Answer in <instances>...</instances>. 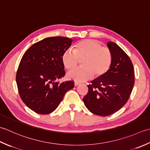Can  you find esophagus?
I'll use <instances>...</instances> for the list:
<instances>
[{"mask_svg":"<svg viewBox=\"0 0 150 150\" xmlns=\"http://www.w3.org/2000/svg\"><path fill=\"white\" fill-rule=\"evenodd\" d=\"M79 84H80V83H79V82H77V81H75L74 82V85H75V86H78V85H79Z\"/></svg>","mask_w":150,"mask_h":150,"instance_id":"1","label":"esophagus"}]
</instances>
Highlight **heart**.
I'll use <instances>...</instances> for the list:
<instances>
[{
    "label": "heart",
    "instance_id": "1",
    "mask_svg": "<svg viewBox=\"0 0 150 150\" xmlns=\"http://www.w3.org/2000/svg\"><path fill=\"white\" fill-rule=\"evenodd\" d=\"M81 68L69 73V79L76 81H87L93 76L99 78L105 74L111 67L112 54L109 48L102 47L94 39H84L73 47V52L66 50L62 56V64L67 71H71L78 65L79 60Z\"/></svg>",
    "mask_w": 150,
    "mask_h": 150
}]
</instances>
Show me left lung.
Wrapping results in <instances>:
<instances>
[{
    "instance_id": "left-lung-1",
    "label": "left lung",
    "mask_w": 150,
    "mask_h": 150,
    "mask_svg": "<svg viewBox=\"0 0 150 150\" xmlns=\"http://www.w3.org/2000/svg\"><path fill=\"white\" fill-rule=\"evenodd\" d=\"M112 54L108 72L91 81L83 101L92 113L105 117L115 113L127 102L135 82L133 63L129 56L113 42L107 43Z\"/></svg>"
}]
</instances>
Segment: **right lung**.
<instances>
[{"instance_id":"add662e5","label":"right lung","mask_w":150,"mask_h":150,"mask_svg":"<svg viewBox=\"0 0 150 150\" xmlns=\"http://www.w3.org/2000/svg\"><path fill=\"white\" fill-rule=\"evenodd\" d=\"M72 41L64 37L45 38L31 46L21 60L16 75L18 90L23 102L37 113H51L74 87L72 81H57L65 75L62 56Z\"/></svg>"}]
</instances>
